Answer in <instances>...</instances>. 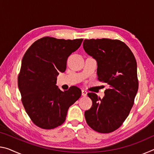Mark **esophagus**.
Instances as JSON below:
<instances>
[{
    "instance_id": "1",
    "label": "esophagus",
    "mask_w": 154,
    "mask_h": 154,
    "mask_svg": "<svg viewBox=\"0 0 154 154\" xmlns=\"http://www.w3.org/2000/svg\"><path fill=\"white\" fill-rule=\"evenodd\" d=\"M87 94H88V92H86V91H85V90H82V96H87Z\"/></svg>"
}]
</instances>
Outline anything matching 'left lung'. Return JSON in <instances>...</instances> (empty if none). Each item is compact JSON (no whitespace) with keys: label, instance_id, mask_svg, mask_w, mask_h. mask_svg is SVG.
I'll list each match as a JSON object with an SVG mask.
<instances>
[{"label":"left lung","instance_id":"obj_1","mask_svg":"<svg viewBox=\"0 0 154 154\" xmlns=\"http://www.w3.org/2000/svg\"><path fill=\"white\" fill-rule=\"evenodd\" d=\"M83 47L97 62L98 79L109 85L103 98L88 94L92 105L85 111V120L95 131L109 133L122 126L133 106L139 88L136 59L118 39H85Z\"/></svg>","mask_w":154,"mask_h":154}]
</instances>
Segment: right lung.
Here are the masks:
<instances>
[{
  "instance_id": "add662e5",
  "label": "right lung",
  "mask_w": 154,
  "mask_h": 154,
  "mask_svg": "<svg viewBox=\"0 0 154 154\" xmlns=\"http://www.w3.org/2000/svg\"><path fill=\"white\" fill-rule=\"evenodd\" d=\"M82 41V38L65 40L45 36L26 51L17 83L23 105L36 126L43 129L60 126L68 109L82 95L76 86L63 92L56 84L59 72L66 69L68 57Z\"/></svg>"
}]
</instances>
